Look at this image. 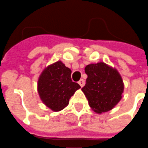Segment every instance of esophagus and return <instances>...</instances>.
I'll return each instance as SVG.
<instances>
[{"label": "esophagus", "mask_w": 148, "mask_h": 148, "mask_svg": "<svg viewBox=\"0 0 148 148\" xmlns=\"http://www.w3.org/2000/svg\"><path fill=\"white\" fill-rule=\"evenodd\" d=\"M79 86L81 87H83L84 85H85V81H84V79H80L79 81Z\"/></svg>", "instance_id": "esophagus-1"}]
</instances>
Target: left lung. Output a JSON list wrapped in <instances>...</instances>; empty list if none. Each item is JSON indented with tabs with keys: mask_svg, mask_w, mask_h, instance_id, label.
Returning <instances> with one entry per match:
<instances>
[{
	"mask_svg": "<svg viewBox=\"0 0 148 148\" xmlns=\"http://www.w3.org/2000/svg\"><path fill=\"white\" fill-rule=\"evenodd\" d=\"M85 72L88 78L82 91L91 108L98 114L113 109L121 101L125 88L117 69L100 62L87 65Z\"/></svg>",
	"mask_w": 148,
	"mask_h": 148,
	"instance_id": "1",
	"label": "left lung"
}]
</instances>
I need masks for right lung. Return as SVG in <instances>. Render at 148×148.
<instances>
[{
    "instance_id": "obj_1",
    "label": "right lung",
    "mask_w": 148,
    "mask_h": 148,
    "mask_svg": "<svg viewBox=\"0 0 148 148\" xmlns=\"http://www.w3.org/2000/svg\"><path fill=\"white\" fill-rule=\"evenodd\" d=\"M72 71L62 61L45 67L39 76L37 91L41 101L53 112L64 109L69 99L81 87L71 79Z\"/></svg>"
}]
</instances>
